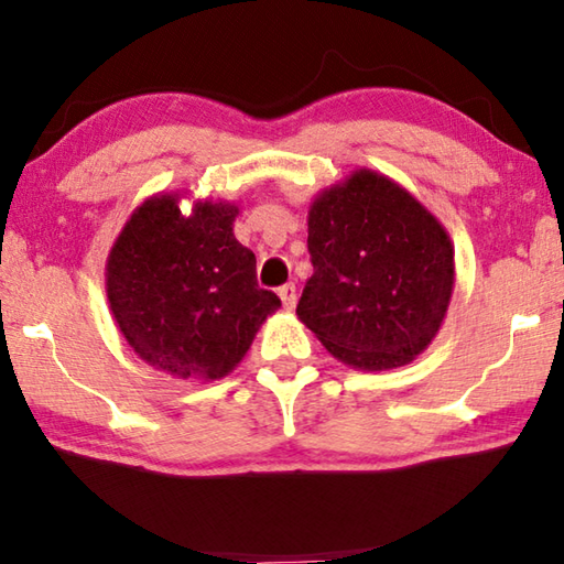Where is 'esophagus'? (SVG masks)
<instances>
[{"instance_id":"1","label":"esophagus","mask_w":564,"mask_h":564,"mask_svg":"<svg viewBox=\"0 0 564 564\" xmlns=\"http://www.w3.org/2000/svg\"><path fill=\"white\" fill-rule=\"evenodd\" d=\"M279 295H281V301H283V308H285V311H293V308H295V285H293V283H285V285H281V289H279Z\"/></svg>"}]
</instances>
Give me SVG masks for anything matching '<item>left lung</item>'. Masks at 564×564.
I'll list each match as a JSON object with an SVG mask.
<instances>
[{"mask_svg":"<svg viewBox=\"0 0 564 564\" xmlns=\"http://www.w3.org/2000/svg\"><path fill=\"white\" fill-rule=\"evenodd\" d=\"M308 253L295 313L333 358L390 370L431 346L453 295V243L395 181L360 169L323 191L308 212Z\"/></svg>","mask_w":564,"mask_h":564,"instance_id":"1","label":"left lung"}]
</instances>
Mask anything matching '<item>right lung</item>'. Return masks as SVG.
Instances as JSON below:
<instances>
[{"instance_id": "obj_1", "label": "right lung", "mask_w": 564, "mask_h": 564, "mask_svg": "<svg viewBox=\"0 0 564 564\" xmlns=\"http://www.w3.org/2000/svg\"><path fill=\"white\" fill-rule=\"evenodd\" d=\"M231 204L151 196L131 214L107 261V299L141 360L176 378L231 373L281 299L259 289L256 256L236 241Z\"/></svg>"}]
</instances>
